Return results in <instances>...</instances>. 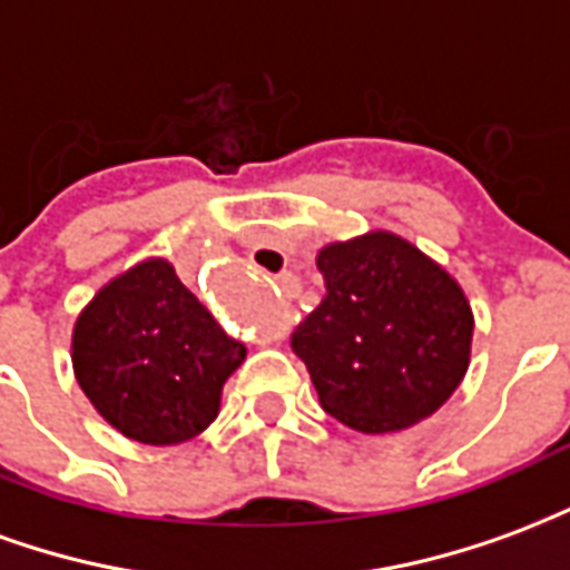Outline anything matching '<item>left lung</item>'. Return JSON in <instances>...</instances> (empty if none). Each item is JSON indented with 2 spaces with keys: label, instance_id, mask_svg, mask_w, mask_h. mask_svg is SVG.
<instances>
[{
  "label": "left lung",
  "instance_id": "1",
  "mask_svg": "<svg viewBox=\"0 0 570 570\" xmlns=\"http://www.w3.org/2000/svg\"><path fill=\"white\" fill-rule=\"evenodd\" d=\"M326 296L293 333L321 406L360 433L430 419L470 366L473 308L412 240L372 228L317 253Z\"/></svg>",
  "mask_w": 570,
  "mask_h": 570
}]
</instances>
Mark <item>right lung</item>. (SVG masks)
Masks as SVG:
<instances>
[{
	"mask_svg": "<svg viewBox=\"0 0 570 570\" xmlns=\"http://www.w3.org/2000/svg\"><path fill=\"white\" fill-rule=\"evenodd\" d=\"M244 357L247 347L158 256L100 286L72 326L76 382L106 424L142 445H176L210 428Z\"/></svg>",
	"mask_w": 570,
	"mask_h": 570,
	"instance_id": "add662e5",
	"label": "right lung"
}]
</instances>
